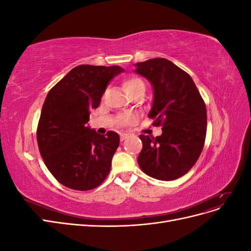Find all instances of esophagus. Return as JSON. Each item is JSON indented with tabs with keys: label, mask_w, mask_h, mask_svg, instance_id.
Wrapping results in <instances>:
<instances>
[{
	"label": "esophagus",
	"mask_w": 251,
	"mask_h": 251,
	"mask_svg": "<svg viewBox=\"0 0 251 251\" xmlns=\"http://www.w3.org/2000/svg\"><path fill=\"white\" fill-rule=\"evenodd\" d=\"M127 137H128V135L126 134V133H121V134H120V140H121V141H124V140L126 139Z\"/></svg>",
	"instance_id": "1"
}]
</instances>
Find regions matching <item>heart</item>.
I'll list each match as a JSON object with an SVG mask.
<instances>
[{
    "label": "heart",
    "mask_w": 251,
    "mask_h": 251,
    "mask_svg": "<svg viewBox=\"0 0 251 251\" xmlns=\"http://www.w3.org/2000/svg\"><path fill=\"white\" fill-rule=\"evenodd\" d=\"M124 88L126 92L130 93L132 96L138 94L139 92H144L146 91V85L141 78L137 76H130L124 80ZM136 119L135 115L132 114H124V115H119L117 118V123L120 126H127L132 124Z\"/></svg>",
    "instance_id": "b5f03b06"
}]
</instances>
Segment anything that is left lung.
Returning <instances> with one entry per match:
<instances>
[{
	"instance_id": "obj_1",
	"label": "left lung",
	"mask_w": 251,
	"mask_h": 251,
	"mask_svg": "<svg viewBox=\"0 0 251 251\" xmlns=\"http://www.w3.org/2000/svg\"><path fill=\"white\" fill-rule=\"evenodd\" d=\"M136 73L154 89L149 117L162 126L156 138L140 135V169L162 181L178 179L198 160L206 137V105L191 75L166 58H151L136 64Z\"/></svg>"
}]
</instances>
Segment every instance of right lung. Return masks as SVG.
<instances>
[{
	"mask_svg": "<svg viewBox=\"0 0 251 251\" xmlns=\"http://www.w3.org/2000/svg\"><path fill=\"white\" fill-rule=\"evenodd\" d=\"M119 66L80 65L53 87L45 100L36 130L37 146L49 172L75 191L100 185L110 173L119 135L97 134L87 126L90 110L100 103Z\"/></svg>",
	"mask_w": 251,
	"mask_h": 251,
	"instance_id": "right-lung-1",
	"label": "right lung"
}]
</instances>
